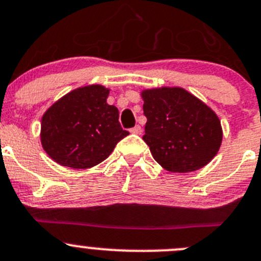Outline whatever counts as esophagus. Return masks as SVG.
I'll return each instance as SVG.
<instances>
[{"instance_id": "esophagus-1", "label": "esophagus", "mask_w": 261, "mask_h": 261, "mask_svg": "<svg viewBox=\"0 0 261 261\" xmlns=\"http://www.w3.org/2000/svg\"><path fill=\"white\" fill-rule=\"evenodd\" d=\"M141 132H142V129L140 125H136L135 128L130 129V133H133V135H141Z\"/></svg>"}]
</instances>
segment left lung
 <instances>
[{
    "instance_id": "left-lung-1",
    "label": "left lung",
    "mask_w": 261,
    "mask_h": 261,
    "mask_svg": "<svg viewBox=\"0 0 261 261\" xmlns=\"http://www.w3.org/2000/svg\"><path fill=\"white\" fill-rule=\"evenodd\" d=\"M141 96L147 118L143 141L164 169L190 173L213 160L223 130L209 106L179 87L145 89Z\"/></svg>"
}]
</instances>
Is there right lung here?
I'll use <instances>...</instances> for the list:
<instances>
[{"label": "right lung", "mask_w": 261, "mask_h": 261, "mask_svg": "<svg viewBox=\"0 0 261 261\" xmlns=\"http://www.w3.org/2000/svg\"><path fill=\"white\" fill-rule=\"evenodd\" d=\"M110 89L81 87L56 101L42 116L41 143L58 164L88 169L108 159L129 135L119 123V110L106 102Z\"/></svg>", "instance_id": "add662e5"}]
</instances>
